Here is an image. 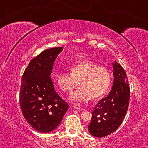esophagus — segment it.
Instances as JSON below:
<instances>
[{"label": "esophagus", "instance_id": "esophagus-1", "mask_svg": "<svg viewBox=\"0 0 148 148\" xmlns=\"http://www.w3.org/2000/svg\"><path fill=\"white\" fill-rule=\"evenodd\" d=\"M74 108L75 109H78V110H83V108H82L81 106H80V104H74Z\"/></svg>", "mask_w": 148, "mask_h": 148}]
</instances>
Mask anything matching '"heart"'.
<instances>
[{
  "mask_svg": "<svg viewBox=\"0 0 148 148\" xmlns=\"http://www.w3.org/2000/svg\"><path fill=\"white\" fill-rule=\"evenodd\" d=\"M71 74L62 72L57 76V86L62 91L72 93L78 86L81 87L71 97L72 100L86 101L90 97L97 99L103 97L111 84L109 70L103 66H98L89 61H84L71 65Z\"/></svg>",
  "mask_w": 148,
  "mask_h": 148,
  "instance_id": "b5f03b06",
  "label": "heart"
}]
</instances>
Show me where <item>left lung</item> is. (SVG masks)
Masks as SVG:
<instances>
[{
  "label": "left lung",
  "mask_w": 148,
  "mask_h": 148,
  "mask_svg": "<svg viewBox=\"0 0 148 148\" xmlns=\"http://www.w3.org/2000/svg\"><path fill=\"white\" fill-rule=\"evenodd\" d=\"M114 84L108 95L101 99L91 112L89 132L95 137H104L116 131L127 113L130 88L126 72L117 62L113 63Z\"/></svg>",
  "instance_id": "obj_1"
}]
</instances>
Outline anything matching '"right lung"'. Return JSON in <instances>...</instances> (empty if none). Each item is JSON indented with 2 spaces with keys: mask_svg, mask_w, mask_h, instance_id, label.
<instances>
[{
  "mask_svg": "<svg viewBox=\"0 0 148 148\" xmlns=\"http://www.w3.org/2000/svg\"><path fill=\"white\" fill-rule=\"evenodd\" d=\"M62 47L46 49L30 61L22 76L19 104L32 128L49 132L61 123L69 104L55 91L50 78L55 60Z\"/></svg>",
  "mask_w": 148,
  "mask_h": 148,
  "instance_id": "right-lung-1",
  "label": "right lung"
}]
</instances>
